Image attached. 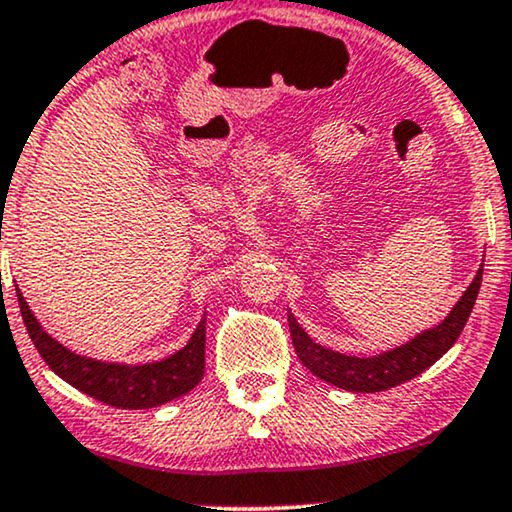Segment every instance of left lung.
Segmentation results:
<instances>
[{
    "mask_svg": "<svg viewBox=\"0 0 512 512\" xmlns=\"http://www.w3.org/2000/svg\"><path fill=\"white\" fill-rule=\"evenodd\" d=\"M482 283V267L478 276L473 278V283L468 285V290L463 292L459 302L449 316L442 320L438 327L424 332V335L414 337L410 344L398 346V349L381 353L374 358H353L342 356L330 349H323L313 339L306 335L302 327L297 325L295 316L288 313L290 323V335L292 344L299 360H302L306 370H311L316 377H320L327 384L344 388V391H356V393H377L393 388L403 381H410L428 370L435 360L445 356L452 349V344L459 339L463 332V325L473 311L475 299H478V290Z\"/></svg>",
    "mask_w": 512,
    "mask_h": 512,
    "instance_id": "obj_1",
    "label": "left lung"
}]
</instances>
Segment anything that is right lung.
<instances>
[{"label":"right lung","instance_id":"1","mask_svg":"<svg viewBox=\"0 0 512 512\" xmlns=\"http://www.w3.org/2000/svg\"><path fill=\"white\" fill-rule=\"evenodd\" d=\"M16 295L25 327L30 332L32 344L37 346L39 356L67 384L100 400V403L121 407V410L156 407L177 398V395L192 391L203 377V367H206V325L203 323L196 327L185 349L161 360V363L135 367L109 365L91 358H81L77 353L67 351L56 339H51L42 330V325L37 323V318L32 316L23 292L18 290Z\"/></svg>","mask_w":512,"mask_h":512}]
</instances>
